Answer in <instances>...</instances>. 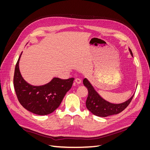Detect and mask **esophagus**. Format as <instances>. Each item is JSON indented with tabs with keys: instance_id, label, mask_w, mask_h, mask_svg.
<instances>
[{
	"instance_id": "esophagus-1",
	"label": "esophagus",
	"mask_w": 150,
	"mask_h": 150,
	"mask_svg": "<svg viewBox=\"0 0 150 150\" xmlns=\"http://www.w3.org/2000/svg\"><path fill=\"white\" fill-rule=\"evenodd\" d=\"M75 82H76V83L79 84L81 83V82H82V81H81V79H79V78H76L75 79Z\"/></svg>"
}]
</instances>
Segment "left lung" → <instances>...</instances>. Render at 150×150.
I'll use <instances>...</instances> for the list:
<instances>
[{"instance_id":"8db88e82","label":"left lung","mask_w":150,"mask_h":150,"mask_svg":"<svg viewBox=\"0 0 150 150\" xmlns=\"http://www.w3.org/2000/svg\"><path fill=\"white\" fill-rule=\"evenodd\" d=\"M129 50L131 56H133L132 51L130 49ZM83 84L88 90V96L86 102V108L93 115L99 117H107L122 112L129 105L134 95V94L128 100L124 103L113 104L106 101L99 96L86 78L83 79Z\"/></svg>"}]
</instances>
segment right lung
I'll return each instance as SVG.
<instances>
[{
    "label": "right lung",
    "instance_id": "1",
    "mask_svg": "<svg viewBox=\"0 0 150 150\" xmlns=\"http://www.w3.org/2000/svg\"><path fill=\"white\" fill-rule=\"evenodd\" d=\"M21 54L17 62L13 76V86L18 100L27 110L35 115L51 114L59 106L66 94L71 88L74 78H54L45 85L32 86L21 74L19 63Z\"/></svg>",
    "mask_w": 150,
    "mask_h": 150
}]
</instances>
